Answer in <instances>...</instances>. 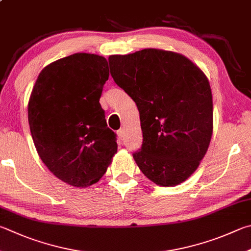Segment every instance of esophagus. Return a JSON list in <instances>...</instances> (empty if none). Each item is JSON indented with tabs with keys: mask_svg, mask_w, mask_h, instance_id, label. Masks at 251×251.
Returning a JSON list of instances; mask_svg holds the SVG:
<instances>
[{
	"mask_svg": "<svg viewBox=\"0 0 251 251\" xmlns=\"http://www.w3.org/2000/svg\"><path fill=\"white\" fill-rule=\"evenodd\" d=\"M124 135H125V130L124 129H120L117 130V136H118V139L120 140H123V138H124Z\"/></svg>",
	"mask_w": 251,
	"mask_h": 251,
	"instance_id": "obj_1",
	"label": "esophagus"
}]
</instances>
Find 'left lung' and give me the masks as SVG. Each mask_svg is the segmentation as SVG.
I'll list each match as a JSON object with an SVG mask.
<instances>
[{"instance_id": "8db88e82", "label": "left lung", "mask_w": 251, "mask_h": 251, "mask_svg": "<svg viewBox=\"0 0 251 251\" xmlns=\"http://www.w3.org/2000/svg\"><path fill=\"white\" fill-rule=\"evenodd\" d=\"M115 83L139 111L143 146L133 157L160 186L193 175L213 134V98L207 76L181 53L146 48L108 57Z\"/></svg>"}]
</instances>
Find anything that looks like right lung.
Masks as SVG:
<instances>
[{"mask_svg":"<svg viewBox=\"0 0 251 251\" xmlns=\"http://www.w3.org/2000/svg\"><path fill=\"white\" fill-rule=\"evenodd\" d=\"M110 76L107 60L78 52L40 71L28 101L36 150L49 171L75 188L101 179L117 152L100 104Z\"/></svg>","mask_w":251,"mask_h":251,"instance_id":"obj_1","label":"right lung"}]
</instances>
